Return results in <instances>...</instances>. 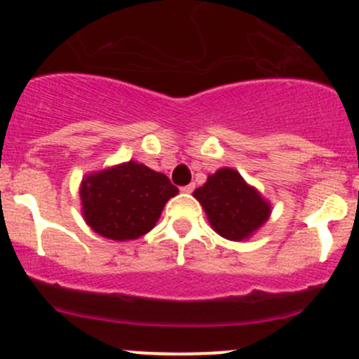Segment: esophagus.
<instances>
[{
  "instance_id": "34e87169",
  "label": "esophagus",
  "mask_w": 359,
  "mask_h": 359,
  "mask_svg": "<svg viewBox=\"0 0 359 359\" xmlns=\"http://www.w3.org/2000/svg\"><path fill=\"white\" fill-rule=\"evenodd\" d=\"M194 187H196V186H194V184H187V186L180 187V191H182V193H193Z\"/></svg>"
}]
</instances>
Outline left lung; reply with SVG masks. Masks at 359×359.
Returning a JSON list of instances; mask_svg holds the SVG:
<instances>
[{
	"label": "left lung",
	"mask_w": 359,
	"mask_h": 359,
	"mask_svg": "<svg viewBox=\"0 0 359 359\" xmlns=\"http://www.w3.org/2000/svg\"><path fill=\"white\" fill-rule=\"evenodd\" d=\"M210 224L227 240H245L267 220L271 206L233 168H220L194 191Z\"/></svg>",
	"instance_id": "obj_1"
}]
</instances>
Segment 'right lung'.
<instances>
[{"instance_id":"obj_1","label":"right lung","mask_w":359,"mask_h":359,"mask_svg":"<svg viewBox=\"0 0 359 359\" xmlns=\"http://www.w3.org/2000/svg\"><path fill=\"white\" fill-rule=\"evenodd\" d=\"M177 193L166 175L128 161L86 177L79 196L86 224L95 233L126 241L149 233L165 203Z\"/></svg>"}]
</instances>
